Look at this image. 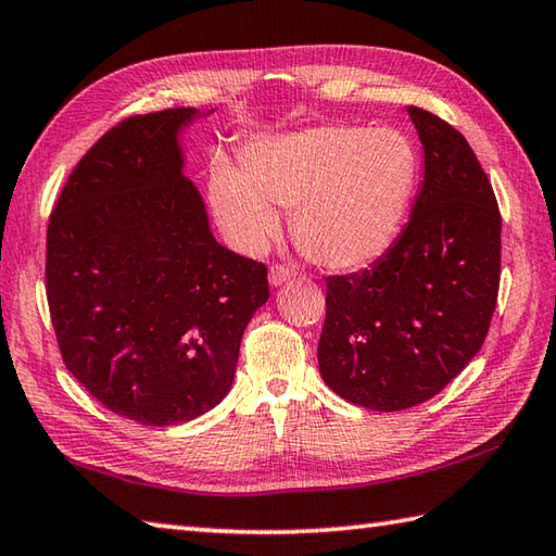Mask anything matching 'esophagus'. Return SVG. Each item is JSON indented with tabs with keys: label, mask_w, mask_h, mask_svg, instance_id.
<instances>
[{
	"label": "esophagus",
	"mask_w": 556,
	"mask_h": 556,
	"mask_svg": "<svg viewBox=\"0 0 556 556\" xmlns=\"http://www.w3.org/2000/svg\"><path fill=\"white\" fill-rule=\"evenodd\" d=\"M293 277H296V269L289 267V265H271L269 267V285L271 287H281L287 285V281H291Z\"/></svg>",
	"instance_id": "esophagus-1"
}]
</instances>
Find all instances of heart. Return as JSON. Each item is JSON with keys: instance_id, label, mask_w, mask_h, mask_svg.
Here are the masks:
<instances>
[{"instance_id": "obj_1", "label": "heart", "mask_w": 556, "mask_h": 556, "mask_svg": "<svg viewBox=\"0 0 556 556\" xmlns=\"http://www.w3.org/2000/svg\"><path fill=\"white\" fill-rule=\"evenodd\" d=\"M241 167L217 160L210 169L212 205L231 241L260 253L281 229L277 207L293 210L299 251L334 271L363 269L392 251L418 184L416 148L389 126L320 124L257 138L243 148Z\"/></svg>"}]
</instances>
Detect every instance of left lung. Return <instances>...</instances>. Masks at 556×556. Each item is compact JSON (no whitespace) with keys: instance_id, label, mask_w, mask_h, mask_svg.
I'll return each mask as SVG.
<instances>
[{"instance_id":"1","label":"left lung","mask_w":556,"mask_h":556,"mask_svg":"<svg viewBox=\"0 0 556 556\" xmlns=\"http://www.w3.org/2000/svg\"><path fill=\"white\" fill-rule=\"evenodd\" d=\"M425 152L410 219L368 269L325 277L317 363L351 404L404 410L440 394L488 337L502 275V215L468 140L408 108Z\"/></svg>"}]
</instances>
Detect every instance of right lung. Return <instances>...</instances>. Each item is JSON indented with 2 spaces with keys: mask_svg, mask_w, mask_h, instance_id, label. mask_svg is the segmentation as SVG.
<instances>
[{
  "mask_svg": "<svg viewBox=\"0 0 556 556\" xmlns=\"http://www.w3.org/2000/svg\"><path fill=\"white\" fill-rule=\"evenodd\" d=\"M193 108L112 126L71 172L47 224L45 289L68 372L152 428L215 408L233 382L267 267L215 241L181 167Z\"/></svg>",
  "mask_w": 556,
  "mask_h": 556,
  "instance_id": "add662e5",
  "label": "right lung"
}]
</instances>
